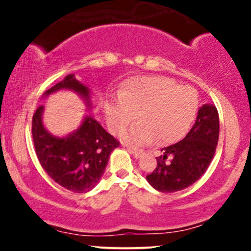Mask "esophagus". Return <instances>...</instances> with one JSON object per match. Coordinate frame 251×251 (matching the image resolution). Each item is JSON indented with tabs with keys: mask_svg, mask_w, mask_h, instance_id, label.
Segmentation results:
<instances>
[{
	"mask_svg": "<svg viewBox=\"0 0 251 251\" xmlns=\"http://www.w3.org/2000/svg\"><path fill=\"white\" fill-rule=\"evenodd\" d=\"M128 151L132 154L133 157H136V159H139V157L144 154L143 150H137V149H133V147H128Z\"/></svg>",
	"mask_w": 251,
	"mask_h": 251,
	"instance_id": "obj_1",
	"label": "esophagus"
}]
</instances>
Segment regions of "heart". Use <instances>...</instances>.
Wrapping results in <instances>:
<instances>
[{"label":"heart","mask_w":251,"mask_h":251,"mask_svg":"<svg viewBox=\"0 0 251 251\" xmlns=\"http://www.w3.org/2000/svg\"><path fill=\"white\" fill-rule=\"evenodd\" d=\"M199 108L194 88L179 87L164 76H143L130 80L120 98L106 106V119L113 132L120 133L137 119L140 122L123 133V142L147 144L175 143L186 135Z\"/></svg>","instance_id":"heart-1"}]
</instances>
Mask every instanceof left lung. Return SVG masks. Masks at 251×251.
Wrapping results in <instances>:
<instances>
[{"label": "left lung", "mask_w": 251, "mask_h": 251, "mask_svg": "<svg viewBox=\"0 0 251 251\" xmlns=\"http://www.w3.org/2000/svg\"><path fill=\"white\" fill-rule=\"evenodd\" d=\"M219 137V116L212 104L202 105L197 121L174 145L164 147L156 159L157 166L146 179L151 186L163 193L181 191L193 185L208 169Z\"/></svg>", "instance_id": "obj_1"}]
</instances>
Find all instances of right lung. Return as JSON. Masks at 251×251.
Here are the masks:
<instances>
[{"mask_svg":"<svg viewBox=\"0 0 251 251\" xmlns=\"http://www.w3.org/2000/svg\"><path fill=\"white\" fill-rule=\"evenodd\" d=\"M60 90L73 91L83 99L89 109H94L91 90L68 74L63 81L44 92L43 99ZM44 106L33 115V140L36 155L44 171L60 186L74 193H85L99 183L109 155L119 142L102 128L91 115H85L81 125L66 136H54L43 123Z\"/></svg>","mask_w":251,"mask_h":251,"instance_id":"right-lung-1","label":"right lung"}]
</instances>
